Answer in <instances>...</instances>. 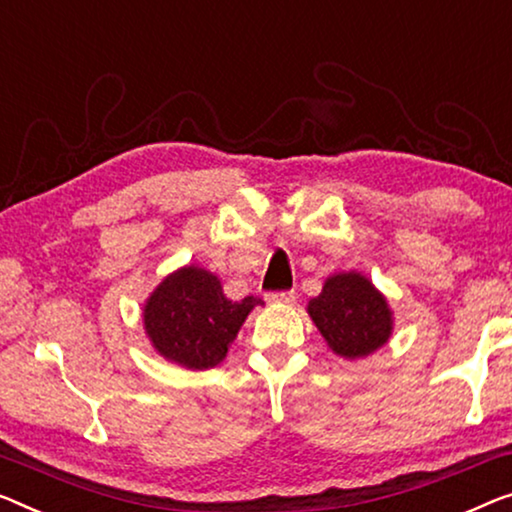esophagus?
Returning <instances> with one entry per match:
<instances>
[{
	"mask_svg": "<svg viewBox=\"0 0 512 512\" xmlns=\"http://www.w3.org/2000/svg\"><path fill=\"white\" fill-rule=\"evenodd\" d=\"M266 301H269V303H292L294 292H292V289H289V292H269V294H266Z\"/></svg>",
	"mask_w": 512,
	"mask_h": 512,
	"instance_id": "obj_1",
	"label": "esophagus"
}]
</instances>
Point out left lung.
<instances>
[{"mask_svg": "<svg viewBox=\"0 0 512 512\" xmlns=\"http://www.w3.org/2000/svg\"><path fill=\"white\" fill-rule=\"evenodd\" d=\"M308 315L326 345L342 358H363L384 347L393 331V312L384 294L361 273H335L322 294L308 303Z\"/></svg>", "mask_w": 512, "mask_h": 512, "instance_id": "8db88e82", "label": "left lung"}]
</instances>
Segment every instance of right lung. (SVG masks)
<instances>
[{"instance_id": "add662e5", "label": "right lung", "mask_w": 512, "mask_h": 512, "mask_svg": "<svg viewBox=\"0 0 512 512\" xmlns=\"http://www.w3.org/2000/svg\"><path fill=\"white\" fill-rule=\"evenodd\" d=\"M257 296L230 301L220 280L200 266H183L154 289L144 305V331L167 361L209 370L227 356Z\"/></svg>"}]
</instances>
